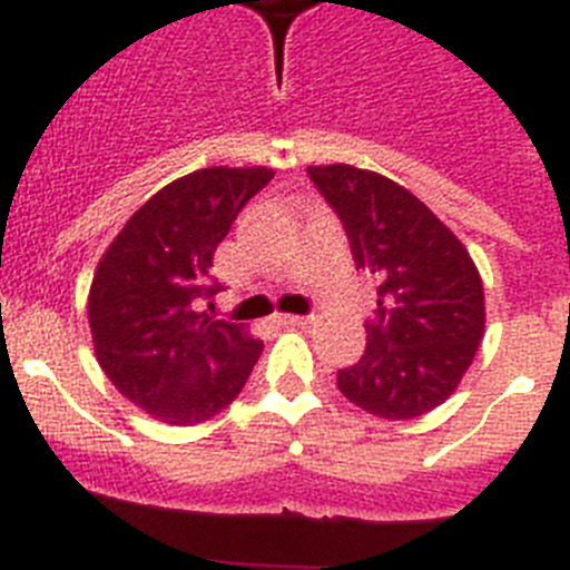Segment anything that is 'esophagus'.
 Listing matches in <instances>:
<instances>
[{
  "label": "esophagus",
  "instance_id": "34e87169",
  "mask_svg": "<svg viewBox=\"0 0 570 570\" xmlns=\"http://www.w3.org/2000/svg\"><path fill=\"white\" fill-rule=\"evenodd\" d=\"M311 316H294V314H282L276 316V325H285V328H299V325H308Z\"/></svg>",
  "mask_w": 570,
  "mask_h": 570
}]
</instances>
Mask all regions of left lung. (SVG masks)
Instances as JSON below:
<instances>
[{"label":"left lung","instance_id":"obj_1","mask_svg":"<svg viewBox=\"0 0 570 570\" xmlns=\"http://www.w3.org/2000/svg\"><path fill=\"white\" fill-rule=\"evenodd\" d=\"M311 183L340 216L356 271L374 276L365 354L336 371L347 402L414 420L454 394L485 334L480 271L411 190L354 165H311Z\"/></svg>","mask_w":570,"mask_h":570}]
</instances>
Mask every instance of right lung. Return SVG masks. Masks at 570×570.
<instances>
[{
    "mask_svg": "<svg viewBox=\"0 0 570 570\" xmlns=\"http://www.w3.org/2000/svg\"><path fill=\"white\" fill-rule=\"evenodd\" d=\"M268 168H203L165 185L99 259L88 296L94 351L134 405L168 425H196L236 400L262 342L210 320L216 245Z\"/></svg>",
    "mask_w": 570,
    "mask_h": 570,
    "instance_id": "obj_1",
    "label": "right lung"
}]
</instances>
